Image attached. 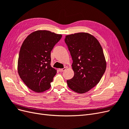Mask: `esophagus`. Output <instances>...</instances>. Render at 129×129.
Here are the masks:
<instances>
[{
    "label": "esophagus",
    "mask_w": 129,
    "mask_h": 129,
    "mask_svg": "<svg viewBox=\"0 0 129 129\" xmlns=\"http://www.w3.org/2000/svg\"><path fill=\"white\" fill-rule=\"evenodd\" d=\"M66 67H64L63 68H61V69H58V71H59L60 72H63V71H64L66 69Z\"/></svg>",
    "instance_id": "obj_1"
}]
</instances>
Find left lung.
Listing matches in <instances>:
<instances>
[{
  "label": "left lung",
  "mask_w": 129,
  "mask_h": 129,
  "mask_svg": "<svg viewBox=\"0 0 129 129\" xmlns=\"http://www.w3.org/2000/svg\"><path fill=\"white\" fill-rule=\"evenodd\" d=\"M72 57L74 77L68 80L72 90L83 93L99 83L106 69V61L99 41L92 35L78 33L64 39Z\"/></svg>",
  "instance_id": "8db88e82"
}]
</instances>
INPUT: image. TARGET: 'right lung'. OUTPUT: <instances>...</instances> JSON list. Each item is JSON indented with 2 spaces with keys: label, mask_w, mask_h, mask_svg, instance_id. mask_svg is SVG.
Listing matches in <instances>:
<instances>
[{
  "label": "right lung",
  "mask_w": 129,
  "mask_h": 129,
  "mask_svg": "<svg viewBox=\"0 0 129 129\" xmlns=\"http://www.w3.org/2000/svg\"><path fill=\"white\" fill-rule=\"evenodd\" d=\"M62 38L48 30H37L23 42L19 54L18 71L32 90L41 92L50 88L56 71L50 66V52Z\"/></svg>",
  "instance_id": "1"
}]
</instances>
